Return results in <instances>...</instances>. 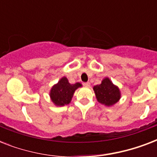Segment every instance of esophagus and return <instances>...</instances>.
Returning a JSON list of instances; mask_svg holds the SVG:
<instances>
[{"label":"esophagus","mask_w":157,"mask_h":157,"mask_svg":"<svg viewBox=\"0 0 157 157\" xmlns=\"http://www.w3.org/2000/svg\"><path fill=\"white\" fill-rule=\"evenodd\" d=\"M84 86H86V87H90V82H85V83H83Z\"/></svg>","instance_id":"obj_1"}]
</instances>
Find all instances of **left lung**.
<instances>
[{
	"instance_id": "obj_1",
	"label": "left lung",
	"mask_w": 157,
	"mask_h": 157,
	"mask_svg": "<svg viewBox=\"0 0 157 157\" xmlns=\"http://www.w3.org/2000/svg\"><path fill=\"white\" fill-rule=\"evenodd\" d=\"M93 89L98 103L107 107H112L116 104L121 97L118 86L112 83L108 77L103 79L100 85L94 86Z\"/></svg>"
}]
</instances>
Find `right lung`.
Returning a JSON list of instances; mask_svg holds the SVG:
<instances>
[{"label":"right lung","instance_id":"add662e5","mask_svg":"<svg viewBox=\"0 0 157 157\" xmlns=\"http://www.w3.org/2000/svg\"><path fill=\"white\" fill-rule=\"evenodd\" d=\"M81 83L70 84L66 76L62 77L59 82L52 86L50 91L51 101L57 107H62L71 103L76 90L81 87Z\"/></svg>","mask_w":157,"mask_h":157}]
</instances>
